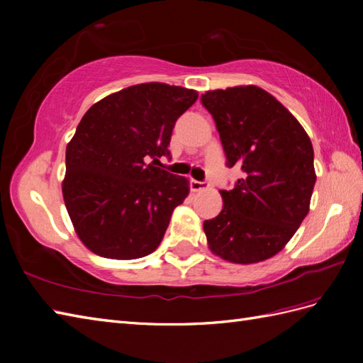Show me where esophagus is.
I'll use <instances>...</instances> for the list:
<instances>
[{"mask_svg":"<svg viewBox=\"0 0 363 363\" xmlns=\"http://www.w3.org/2000/svg\"><path fill=\"white\" fill-rule=\"evenodd\" d=\"M209 187V184H207L206 181H196V179H191L190 181V189L194 191H199V190H204Z\"/></svg>","mask_w":363,"mask_h":363,"instance_id":"1","label":"esophagus"}]
</instances>
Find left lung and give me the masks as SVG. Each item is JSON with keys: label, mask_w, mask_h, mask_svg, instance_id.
<instances>
[{"label": "left lung", "mask_w": 363, "mask_h": 363, "mask_svg": "<svg viewBox=\"0 0 363 363\" xmlns=\"http://www.w3.org/2000/svg\"><path fill=\"white\" fill-rule=\"evenodd\" d=\"M201 103L213 117L226 165L242 169L223 209L204 221L209 248L234 264H256L279 252L309 212L313 148L299 121L256 86L211 90Z\"/></svg>", "instance_id": "obj_1"}]
</instances>
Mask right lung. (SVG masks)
<instances>
[{"instance_id": "obj_1", "label": "right lung", "mask_w": 363, "mask_h": 363, "mask_svg": "<svg viewBox=\"0 0 363 363\" xmlns=\"http://www.w3.org/2000/svg\"><path fill=\"white\" fill-rule=\"evenodd\" d=\"M198 91L138 84L103 98L84 115L65 152L64 201L76 234L107 259L148 256L160 245L187 177L160 168L176 120Z\"/></svg>"}]
</instances>
